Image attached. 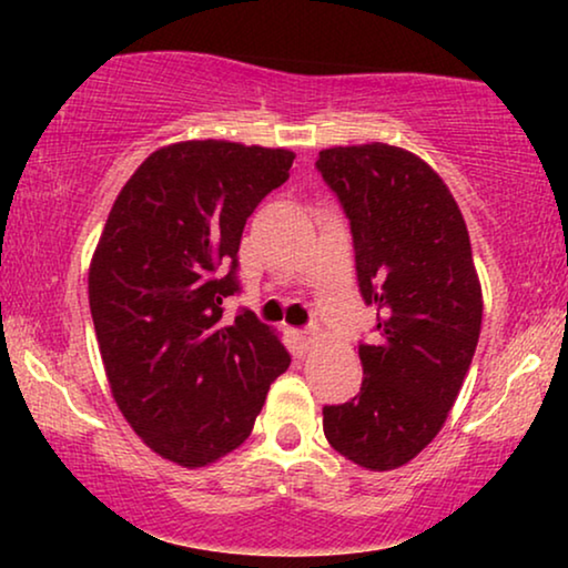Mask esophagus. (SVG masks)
Listing matches in <instances>:
<instances>
[{
  "label": "esophagus",
  "instance_id": "esophagus-1",
  "mask_svg": "<svg viewBox=\"0 0 568 568\" xmlns=\"http://www.w3.org/2000/svg\"><path fill=\"white\" fill-rule=\"evenodd\" d=\"M315 341H317L315 331H297V346L302 352H310V348L315 346Z\"/></svg>",
  "mask_w": 568,
  "mask_h": 568
}]
</instances>
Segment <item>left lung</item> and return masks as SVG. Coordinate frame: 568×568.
<instances>
[{"label": "left lung", "instance_id": "obj_1", "mask_svg": "<svg viewBox=\"0 0 568 568\" xmlns=\"http://www.w3.org/2000/svg\"><path fill=\"white\" fill-rule=\"evenodd\" d=\"M315 168L344 206L359 292L377 310L359 393L323 408V432L346 460L393 470L437 437L476 354L484 300L468 227L445 181L400 146H331Z\"/></svg>", "mask_w": 568, "mask_h": 568}]
</instances>
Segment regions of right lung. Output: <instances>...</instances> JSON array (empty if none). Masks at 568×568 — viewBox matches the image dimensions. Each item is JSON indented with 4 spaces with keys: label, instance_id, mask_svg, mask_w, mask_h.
<instances>
[{
    "label": "right lung",
    "instance_id": "add662e5",
    "mask_svg": "<svg viewBox=\"0 0 568 568\" xmlns=\"http://www.w3.org/2000/svg\"><path fill=\"white\" fill-rule=\"evenodd\" d=\"M290 150L178 142L123 185L90 263V313L108 383L144 445L204 468L251 437L290 352L240 292L237 251L253 209L278 189Z\"/></svg>",
    "mask_w": 568,
    "mask_h": 568
}]
</instances>
